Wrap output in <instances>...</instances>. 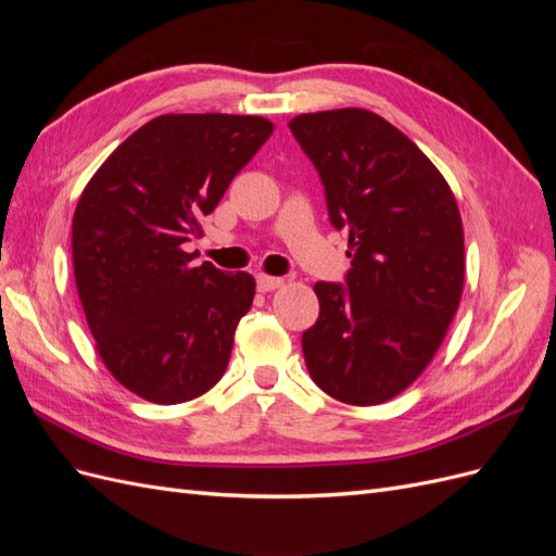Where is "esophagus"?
Returning a JSON list of instances; mask_svg holds the SVG:
<instances>
[{
	"label": "esophagus",
	"mask_w": 556,
	"mask_h": 556,
	"mask_svg": "<svg viewBox=\"0 0 556 556\" xmlns=\"http://www.w3.org/2000/svg\"><path fill=\"white\" fill-rule=\"evenodd\" d=\"M282 282H285V280H282L280 276L260 274V276H257V290H260V292H271V290H278Z\"/></svg>",
	"instance_id": "1"
}]
</instances>
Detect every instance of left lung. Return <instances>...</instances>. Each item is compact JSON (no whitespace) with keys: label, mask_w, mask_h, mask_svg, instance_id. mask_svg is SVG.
Here are the masks:
<instances>
[{"label":"left lung","mask_w":556,"mask_h":556,"mask_svg":"<svg viewBox=\"0 0 556 556\" xmlns=\"http://www.w3.org/2000/svg\"><path fill=\"white\" fill-rule=\"evenodd\" d=\"M348 231L343 282H315L317 323L301 336L319 390L352 406L390 401L425 371L457 313L464 229L450 185L406 134L364 109L290 121Z\"/></svg>","instance_id":"obj_1"}]
</instances>
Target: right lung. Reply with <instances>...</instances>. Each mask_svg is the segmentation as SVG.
Returning <instances> with one entry per match:
<instances>
[{"mask_svg":"<svg viewBox=\"0 0 556 556\" xmlns=\"http://www.w3.org/2000/svg\"><path fill=\"white\" fill-rule=\"evenodd\" d=\"M271 131L260 115H160L113 150L78 199L83 311L113 378L146 401L197 399L225 374L255 280L194 266L182 245Z\"/></svg>","mask_w":556,"mask_h":556,"instance_id":"obj_1","label":"right lung"}]
</instances>
